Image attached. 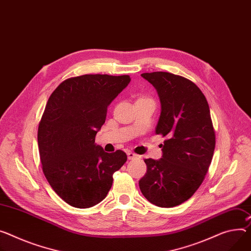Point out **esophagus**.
Returning a JSON list of instances; mask_svg holds the SVG:
<instances>
[{
	"instance_id": "1",
	"label": "esophagus",
	"mask_w": 251,
	"mask_h": 251,
	"mask_svg": "<svg viewBox=\"0 0 251 251\" xmlns=\"http://www.w3.org/2000/svg\"><path fill=\"white\" fill-rule=\"evenodd\" d=\"M139 157V155H137V153H134L132 151H128L127 152V158L128 160H133V159H137Z\"/></svg>"
}]
</instances>
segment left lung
<instances>
[{"label":"left lung","instance_id":"left-lung-1","mask_svg":"<svg viewBox=\"0 0 251 251\" xmlns=\"http://www.w3.org/2000/svg\"><path fill=\"white\" fill-rule=\"evenodd\" d=\"M141 75L158 92L156 133L167 140L160 160H145L147 173L140 189L151 204L175 207L197 191L213 158L215 132L209 105L200 88L182 76L163 71Z\"/></svg>","mask_w":251,"mask_h":251}]
</instances>
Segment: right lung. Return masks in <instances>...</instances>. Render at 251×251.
I'll list each match as a JSON object with an SVG mask.
<instances>
[{
    "label": "right lung",
    "mask_w": 251,
    "mask_h": 251,
    "mask_svg": "<svg viewBox=\"0 0 251 251\" xmlns=\"http://www.w3.org/2000/svg\"><path fill=\"white\" fill-rule=\"evenodd\" d=\"M128 75L85 74L60 83L50 95L38 127L44 175L62 200L76 208L101 202L126 152H106L95 136L107 106L129 83Z\"/></svg>",
    "instance_id": "right-lung-1"
}]
</instances>
